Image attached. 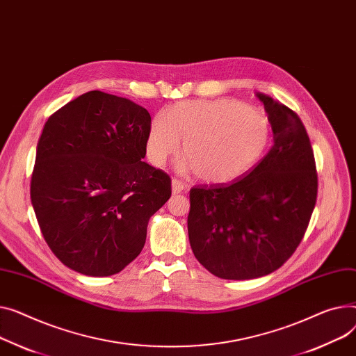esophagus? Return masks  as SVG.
<instances>
[{"label": "esophagus", "mask_w": 356, "mask_h": 356, "mask_svg": "<svg viewBox=\"0 0 356 356\" xmlns=\"http://www.w3.org/2000/svg\"><path fill=\"white\" fill-rule=\"evenodd\" d=\"M186 188V184L183 183V181H180V180H177V179H173L172 180V192L175 193V195H179V193H181Z\"/></svg>", "instance_id": "obj_1"}]
</instances>
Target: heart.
Masks as SVG:
<instances>
[{
    "instance_id": "heart-1",
    "label": "heart",
    "mask_w": 356,
    "mask_h": 356,
    "mask_svg": "<svg viewBox=\"0 0 356 356\" xmlns=\"http://www.w3.org/2000/svg\"><path fill=\"white\" fill-rule=\"evenodd\" d=\"M180 137L186 154L180 169L223 184L254 168L269 145L270 127L262 113L236 100L180 102L153 118L146 140L150 163H165L177 152Z\"/></svg>"
}]
</instances>
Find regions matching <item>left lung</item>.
Here are the masks:
<instances>
[{
	"label": "left lung",
	"mask_w": 356,
	"mask_h": 356,
	"mask_svg": "<svg viewBox=\"0 0 356 356\" xmlns=\"http://www.w3.org/2000/svg\"><path fill=\"white\" fill-rule=\"evenodd\" d=\"M273 146L243 179L191 191L188 241L215 276L256 279L293 254L309 225L318 195L314 150L299 115L264 92Z\"/></svg>",
	"instance_id": "obj_1"
}]
</instances>
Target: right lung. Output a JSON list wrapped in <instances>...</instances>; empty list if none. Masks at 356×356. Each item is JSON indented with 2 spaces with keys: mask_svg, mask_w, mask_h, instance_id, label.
Returning a JSON list of instances; mask_svg holds the SVG:
<instances>
[{
  "mask_svg": "<svg viewBox=\"0 0 356 356\" xmlns=\"http://www.w3.org/2000/svg\"><path fill=\"white\" fill-rule=\"evenodd\" d=\"M149 111L99 90L44 124L31 203L61 262L87 276L122 272L146 243L147 225L172 196L169 175L143 161Z\"/></svg>",
  "mask_w": 356,
  "mask_h": 356,
  "instance_id": "right-lung-1",
  "label": "right lung"
}]
</instances>
